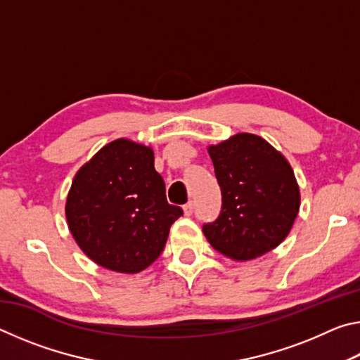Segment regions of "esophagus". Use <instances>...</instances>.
Wrapping results in <instances>:
<instances>
[{
	"label": "esophagus",
	"mask_w": 360,
	"mask_h": 360,
	"mask_svg": "<svg viewBox=\"0 0 360 360\" xmlns=\"http://www.w3.org/2000/svg\"><path fill=\"white\" fill-rule=\"evenodd\" d=\"M182 210H184V214H186V216H192V212H193V203H192V202L186 203L184 208H182Z\"/></svg>",
	"instance_id": "obj_1"
}]
</instances>
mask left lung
Here are the masks:
<instances>
[{
	"instance_id": "left-lung-1",
	"label": "left lung",
	"mask_w": 360,
	"mask_h": 360,
	"mask_svg": "<svg viewBox=\"0 0 360 360\" xmlns=\"http://www.w3.org/2000/svg\"><path fill=\"white\" fill-rule=\"evenodd\" d=\"M222 192V211L203 225L210 245L236 262L281 245L300 210V188L281 152L252 133L208 146Z\"/></svg>"
}]
</instances>
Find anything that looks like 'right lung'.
I'll return each instance as SVG.
<instances>
[{"label":"right lung","mask_w":360,"mask_h":360,"mask_svg":"<svg viewBox=\"0 0 360 360\" xmlns=\"http://www.w3.org/2000/svg\"><path fill=\"white\" fill-rule=\"evenodd\" d=\"M65 214L72 238L90 260L133 275L162 254L182 210L167 202L150 146L119 138L79 168Z\"/></svg>","instance_id":"1"}]
</instances>
